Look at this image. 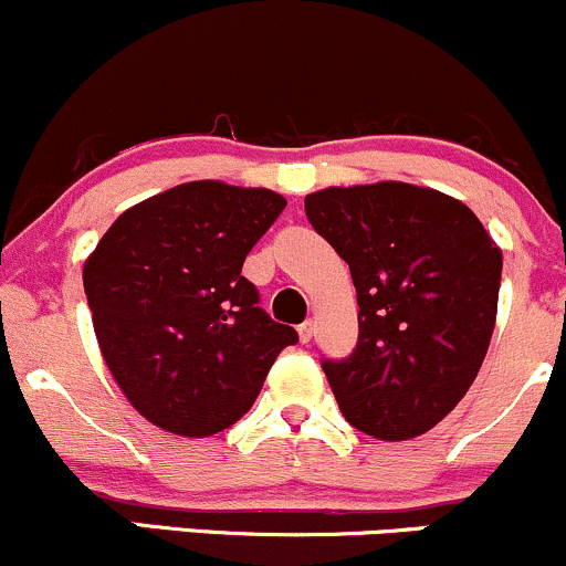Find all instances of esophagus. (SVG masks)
<instances>
[{"label": "esophagus", "mask_w": 566, "mask_h": 566, "mask_svg": "<svg viewBox=\"0 0 566 566\" xmlns=\"http://www.w3.org/2000/svg\"><path fill=\"white\" fill-rule=\"evenodd\" d=\"M313 332H315L313 321H304L300 326V342H302V345H307V342L313 339Z\"/></svg>", "instance_id": "1"}]
</instances>
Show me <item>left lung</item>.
I'll return each instance as SVG.
<instances>
[{
  "mask_svg": "<svg viewBox=\"0 0 566 566\" xmlns=\"http://www.w3.org/2000/svg\"><path fill=\"white\" fill-rule=\"evenodd\" d=\"M304 211L358 294V345L323 360L342 415L382 441L428 433L484 364L503 253L465 202L415 184L328 187Z\"/></svg>",
  "mask_w": 566,
  "mask_h": 566,
  "instance_id": "8db88e82",
  "label": "left lung"
}]
</instances>
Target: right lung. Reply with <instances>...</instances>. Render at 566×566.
Wrapping results in <instances>:
<instances>
[{
    "label": "right lung",
    "instance_id": "1",
    "mask_svg": "<svg viewBox=\"0 0 566 566\" xmlns=\"http://www.w3.org/2000/svg\"><path fill=\"white\" fill-rule=\"evenodd\" d=\"M283 208L272 189L179 184L128 208L87 256L82 281L101 355L157 428L189 438L230 428L277 353L300 342L240 275Z\"/></svg>",
    "mask_w": 566,
    "mask_h": 566
}]
</instances>
